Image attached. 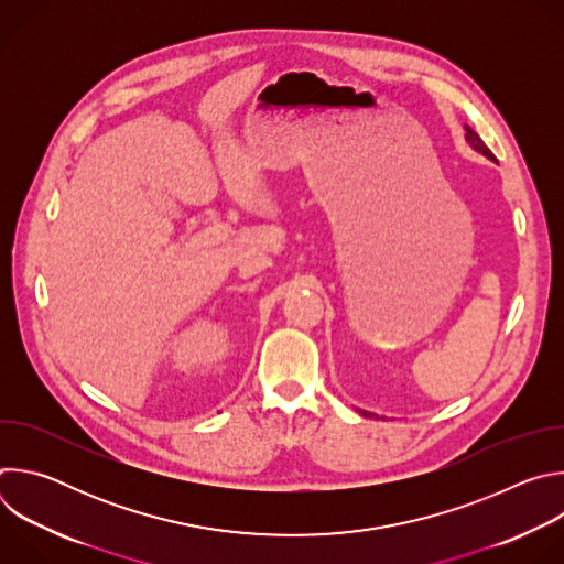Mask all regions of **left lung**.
I'll list each match as a JSON object with an SVG mask.
<instances>
[{
  "instance_id": "obj_1",
  "label": "left lung",
  "mask_w": 564,
  "mask_h": 564,
  "mask_svg": "<svg viewBox=\"0 0 564 564\" xmlns=\"http://www.w3.org/2000/svg\"><path fill=\"white\" fill-rule=\"evenodd\" d=\"M464 129H466V142H468L475 151H479L481 155H487L489 160H496V155L491 153V149H489L485 142H481V138H479L470 127H464ZM359 413L366 415V417H368V415H370V417H377V415H372V413H368V411H359Z\"/></svg>"
}]
</instances>
